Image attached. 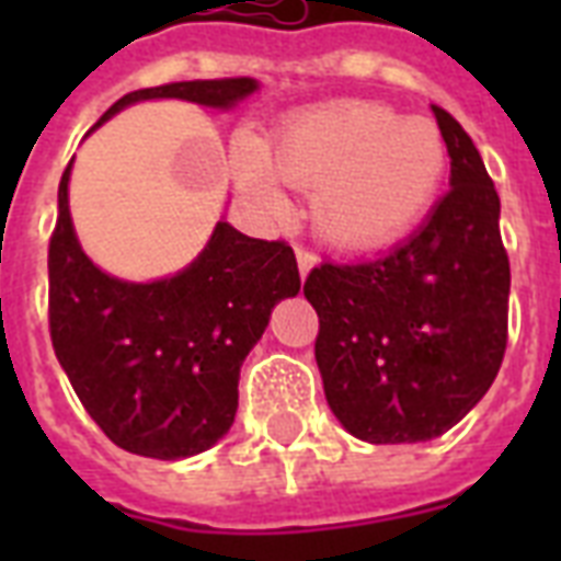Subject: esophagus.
Returning <instances> with one entry per match:
<instances>
[{
    "label": "esophagus",
    "mask_w": 561,
    "mask_h": 561,
    "mask_svg": "<svg viewBox=\"0 0 561 561\" xmlns=\"http://www.w3.org/2000/svg\"><path fill=\"white\" fill-rule=\"evenodd\" d=\"M297 264H299V276L306 279L308 273H311V267L317 264V255L308 250V247H297Z\"/></svg>",
    "instance_id": "1"
}]
</instances>
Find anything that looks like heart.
Listing matches in <instances>:
<instances>
[{
	"label": "heart",
	"instance_id": "b5f03b06",
	"mask_svg": "<svg viewBox=\"0 0 561 561\" xmlns=\"http://www.w3.org/2000/svg\"><path fill=\"white\" fill-rule=\"evenodd\" d=\"M445 169L434 122L358 99L302 110L262 153L244 145L236 157V180L267 209H288L279 182L311 194L314 229L341 250H378L408 236L434 206Z\"/></svg>",
	"mask_w": 561,
	"mask_h": 561
}]
</instances>
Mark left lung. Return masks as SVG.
<instances>
[{"label": "left lung", "instance_id": "obj_1", "mask_svg": "<svg viewBox=\"0 0 561 561\" xmlns=\"http://www.w3.org/2000/svg\"><path fill=\"white\" fill-rule=\"evenodd\" d=\"M431 110L451 157L448 194L408 241L367 262H323L302 288L320 317L325 401L373 445L443 436L486 396L506 352L501 197L460 122Z\"/></svg>", "mask_w": 561, "mask_h": 561}]
</instances>
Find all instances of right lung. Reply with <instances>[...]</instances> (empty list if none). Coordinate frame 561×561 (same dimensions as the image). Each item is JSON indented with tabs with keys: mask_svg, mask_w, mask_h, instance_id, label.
I'll return each instance as SVG.
<instances>
[{
	"mask_svg": "<svg viewBox=\"0 0 561 561\" xmlns=\"http://www.w3.org/2000/svg\"><path fill=\"white\" fill-rule=\"evenodd\" d=\"M255 90L253 78L162 83L127 92L95 127L136 101L180 99L229 110ZM69 174L72 162L57 188L48 241V329L57 360L118 448L153 460L206 451L236 422L241 364L267 329L273 306L297 297L294 250L218 220L201 255L174 276L116 279L78 244Z\"/></svg>",
	"mask_w": 561,
	"mask_h": 561,
	"instance_id": "obj_1",
	"label": "right lung"
}]
</instances>
